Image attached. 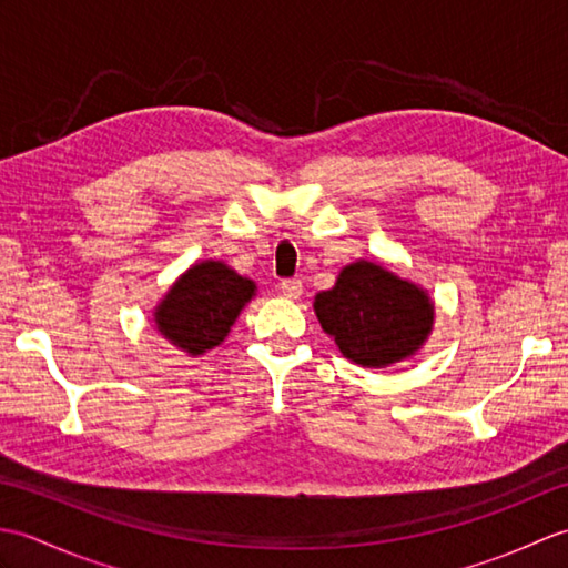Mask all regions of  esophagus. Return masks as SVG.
I'll return each instance as SVG.
<instances>
[{
  "instance_id": "34e87169",
  "label": "esophagus",
  "mask_w": 568,
  "mask_h": 568,
  "mask_svg": "<svg viewBox=\"0 0 568 568\" xmlns=\"http://www.w3.org/2000/svg\"><path fill=\"white\" fill-rule=\"evenodd\" d=\"M281 293L285 297L297 300L300 295H303V281H300V277H285V281L281 283Z\"/></svg>"
}]
</instances>
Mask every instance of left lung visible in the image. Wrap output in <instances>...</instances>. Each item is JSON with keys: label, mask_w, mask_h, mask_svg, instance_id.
<instances>
[{"label": "left lung", "mask_w": 568, "mask_h": 568, "mask_svg": "<svg viewBox=\"0 0 568 568\" xmlns=\"http://www.w3.org/2000/svg\"><path fill=\"white\" fill-rule=\"evenodd\" d=\"M312 307L342 356L364 368H388L415 356L434 329L425 287L366 258L344 265Z\"/></svg>", "instance_id": "left-lung-1"}]
</instances>
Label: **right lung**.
Here are the masks:
<instances>
[{
	"label": "right lung",
	"mask_w": 568,
	"mask_h": 568,
	"mask_svg": "<svg viewBox=\"0 0 568 568\" xmlns=\"http://www.w3.org/2000/svg\"><path fill=\"white\" fill-rule=\"evenodd\" d=\"M256 291L224 261L192 263L153 307L155 332L190 356L207 354L226 339Z\"/></svg>",
	"instance_id": "obj_1"
}]
</instances>
